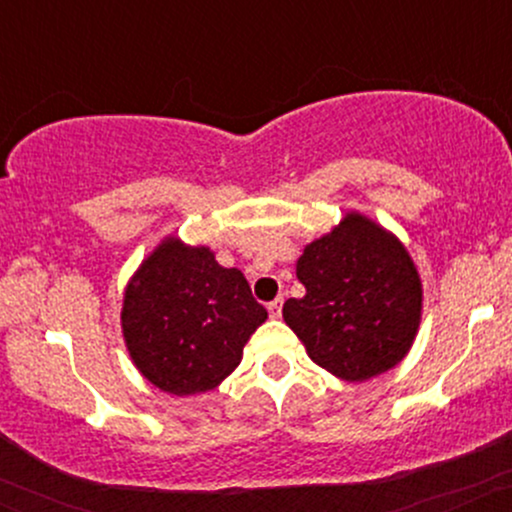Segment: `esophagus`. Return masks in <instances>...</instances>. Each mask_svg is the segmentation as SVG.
Segmentation results:
<instances>
[{"mask_svg": "<svg viewBox=\"0 0 512 512\" xmlns=\"http://www.w3.org/2000/svg\"><path fill=\"white\" fill-rule=\"evenodd\" d=\"M281 305H284V298H276V301L269 303V305H267L269 315H272V317H279V315H281Z\"/></svg>", "mask_w": 512, "mask_h": 512, "instance_id": "esophagus-1", "label": "esophagus"}]
</instances>
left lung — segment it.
<instances>
[{"label":"left lung","mask_w":512,"mask_h":512,"mask_svg":"<svg viewBox=\"0 0 512 512\" xmlns=\"http://www.w3.org/2000/svg\"><path fill=\"white\" fill-rule=\"evenodd\" d=\"M296 276L305 296L284 303V320L317 366L363 383L409 354L424 286L402 240L378 221L346 211L330 233L305 245Z\"/></svg>","instance_id":"left-lung-1"}]
</instances>
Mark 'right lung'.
Segmentation results:
<instances>
[{"instance_id":"add662e5","label":"right lung","mask_w":512,"mask_h":512,"mask_svg":"<svg viewBox=\"0 0 512 512\" xmlns=\"http://www.w3.org/2000/svg\"><path fill=\"white\" fill-rule=\"evenodd\" d=\"M264 320L240 269L221 267L214 250L178 236L163 238L129 276L120 313L132 363L175 397L219 387Z\"/></svg>"}]
</instances>
